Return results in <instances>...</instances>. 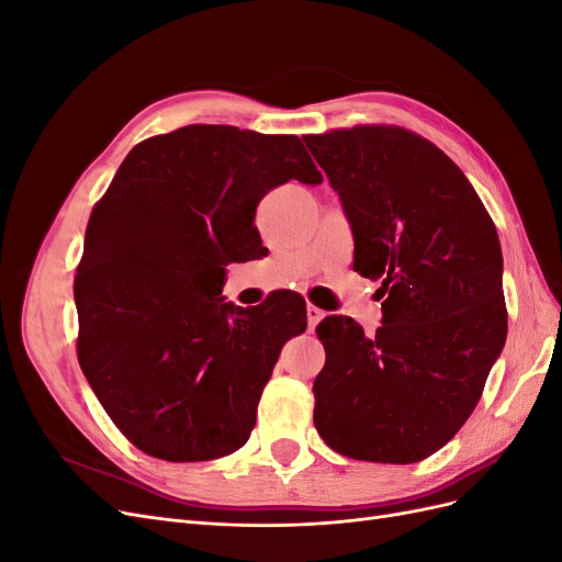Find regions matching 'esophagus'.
<instances>
[{
  "mask_svg": "<svg viewBox=\"0 0 562 562\" xmlns=\"http://www.w3.org/2000/svg\"><path fill=\"white\" fill-rule=\"evenodd\" d=\"M323 316H326V312H323V310H318L316 307V304H307V321H310V328H314L316 326V323L323 318Z\"/></svg>",
  "mask_w": 562,
  "mask_h": 562,
  "instance_id": "1",
  "label": "esophagus"
}]
</instances>
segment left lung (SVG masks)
Segmentation results:
<instances>
[{
    "instance_id": "1",
    "label": "left lung",
    "mask_w": 562,
    "mask_h": 562,
    "mask_svg": "<svg viewBox=\"0 0 562 562\" xmlns=\"http://www.w3.org/2000/svg\"><path fill=\"white\" fill-rule=\"evenodd\" d=\"M304 143L349 215L353 269L384 297L375 335L349 316L316 326V431L361 462H419L462 429L506 342L495 223L459 166L413 131L363 124Z\"/></svg>"
}]
</instances>
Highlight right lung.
Masks as SVG:
<instances>
[{"label":"right lung","mask_w":562,"mask_h":562,"mask_svg":"<svg viewBox=\"0 0 562 562\" xmlns=\"http://www.w3.org/2000/svg\"><path fill=\"white\" fill-rule=\"evenodd\" d=\"M318 184L297 135L192 124L135 145L91 213L75 277L77 359L131 443L166 462L239 450L304 300L223 302L274 187Z\"/></svg>","instance_id":"add662e5"}]
</instances>
